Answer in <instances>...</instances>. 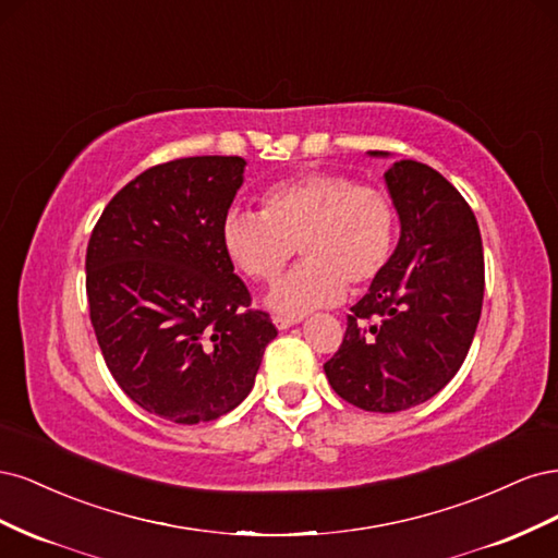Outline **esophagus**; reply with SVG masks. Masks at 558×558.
<instances>
[{
	"instance_id": "obj_1",
	"label": "esophagus",
	"mask_w": 558,
	"mask_h": 558,
	"mask_svg": "<svg viewBox=\"0 0 558 558\" xmlns=\"http://www.w3.org/2000/svg\"><path fill=\"white\" fill-rule=\"evenodd\" d=\"M272 320H275V326H277L279 330H286V328H291V326L300 324L302 316H275Z\"/></svg>"
}]
</instances>
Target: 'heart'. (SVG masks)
<instances>
[{
    "mask_svg": "<svg viewBox=\"0 0 558 558\" xmlns=\"http://www.w3.org/2000/svg\"><path fill=\"white\" fill-rule=\"evenodd\" d=\"M396 238L393 199L377 185L337 172L279 181L263 193L260 214L234 209L221 223L226 256L253 281H277L295 248L305 256L265 298L283 316L335 305L347 283L359 289L377 279Z\"/></svg>",
    "mask_w": 558,
    "mask_h": 558,
    "instance_id": "heart-1",
    "label": "heart"
}]
</instances>
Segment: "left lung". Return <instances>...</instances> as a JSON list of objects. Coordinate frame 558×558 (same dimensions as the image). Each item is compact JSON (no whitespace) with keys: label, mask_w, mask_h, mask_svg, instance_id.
Listing matches in <instances>:
<instances>
[{"label":"left lung","mask_w":558,"mask_h":558,"mask_svg":"<svg viewBox=\"0 0 558 558\" xmlns=\"http://www.w3.org/2000/svg\"><path fill=\"white\" fill-rule=\"evenodd\" d=\"M384 181L400 240L351 307L340 351L324 369L347 402L391 414L430 400L459 373L482 314L484 253L475 214L440 172L400 160Z\"/></svg>","instance_id":"8db88e82"}]
</instances>
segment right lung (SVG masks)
Segmentation results:
<instances>
[{
	"label": "right lung",
	"instance_id": "right-lung-1",
	"mask_svg": "<svg viewBox=\"0 0 558 558\" xmlns=\"http://www.w3.org/2000/svg\"><path fill=\"white\" fill-rule=\"evenodd\" d=\"M240 156L150 167L118 191L90 234L86 291L109 373L142 410L174 424L228 414L277 337L221 244L244 183Z\"/></svg>",
	"mask_w": 558,
	"mask_h": 558
}]
</instances>
